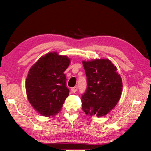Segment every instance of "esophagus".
Wrapping results in <instances>:
<instances>
[{
  "mask_svg": "<svg viewBox=\"0 0 151 151\" xmlns=\"http://www.w3.org/2000/svg\"><path fill=\"white\" fill-rule=\"evenodd\" d=\"M77 89H78V88H77V86H76V87H74V88H72L71 89V91H72V93H76V91H77Z\"/></svg>",
  "mask_w": 151,
  "mask_h": 151,
  "instance_id": "obj_1",
  "label": "esophagus"
}]
</instances>
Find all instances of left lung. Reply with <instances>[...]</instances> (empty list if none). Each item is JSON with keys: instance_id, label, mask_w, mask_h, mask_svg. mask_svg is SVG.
Returning <instances> with one entry per match:
<instances>
[{"instance_id": "obj_1", "label": "left lung", "mask_w": 151, "mask_h": 151, "mask_svg": "<svg viewBox=\"0 0 151 151\" xmlns=\"http://www.w3.org/2000/svg\"><path fill=\"white\" fill-rule=\"evenodd\" d=\"M88 87L81 98L86 115L101 117L115 107L123 88L120 75L109 59L96 58L83 61Z\"/></svg>"}]
</instances>
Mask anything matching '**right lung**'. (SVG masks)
<instances>
[{
	"instance_id": "add662e5",
	"label": "right lung",
	"mask_w": 151,
	"mask_h": 151,
	"mask_svg": "<svg viewBox=\"0 0 151 151\" xmlns=\"http://www.w3.org/2000/svg\"><path fill=\"white\" fill-rule=\"evenodd\" d=\"M70 62L67 56L49 52L32 66L26 79L28 99L35 110L44 116L60 111L69 94L63 72Z\"/></svg>"
}]
</instances>
